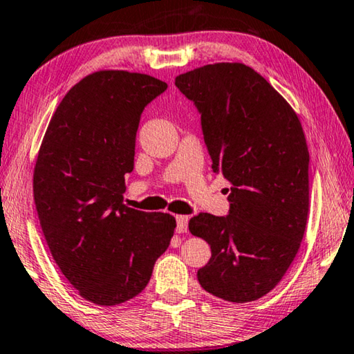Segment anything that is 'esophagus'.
Masks as SVG:
<instances>
[{"label": "esophagus", "instance_id": "obj_1", "mask_svg": "<svg viewBox=\"0 0 354 354\" xmlns=\"http://www.w3.org/2000/svg\"><path fill=\"white\" fill-rule=\"evenodd\" d=\"M187 216H176V233H186L187 232Z\"/></svg>", "mask_w": 354, "mask_h": 354}]
</instances>
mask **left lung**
I'll list each match as a JSON object with an SVG mask.
<instances>
[{"label":"left lung","instance_id":"left-lung-1","mask_svg":"<svg viewBox=\"0 0 354 354\" xmlns=\"http://www.w3.org/2000/svg\"><path fill=\"white\" fill-rule=\"evenodd\" d=\"M201 116L212 170L230 181L228 216L200 212L194 236L211 245L197 272L230 302L269 293L298 254L308 212V149L293 109L252 67L217 63L175 78Z\"/></svg>","mask_w":354,"mask_h":354}]
</instances>
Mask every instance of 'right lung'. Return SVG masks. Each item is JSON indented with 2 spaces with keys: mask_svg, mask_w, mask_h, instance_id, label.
Wrapping results in <instances>:
<instances>
[{
  "mask_svg": "<svg viewBox=\"0 0 354 354\" xmlns=\"http://www.w3.org/2000/svg\"><path fill=\"white\" fill-rule=\"evenodd\" d=\"M167 83L99 71L69 89L50 120L32 179L53 260L80 296L116 306L147 287L175 217L122 205L140 118Z\"/></svg>",
  "mask_w": 354,
  "mask_h": 354,
  "instance_id": "right-lung-1",
  "label": "right lung"
}]
</instances>
